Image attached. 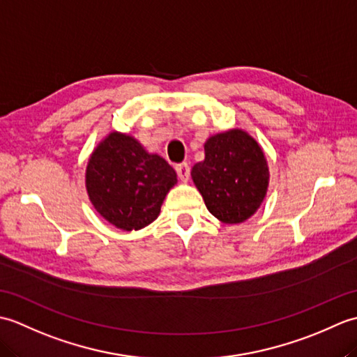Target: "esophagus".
Segmentation results:
<instances>
[{"label":"esophagus","mask_w":357,"mask_h":357,"mask_svg":"<svg viewBox=\"0 0 357 357\" xmlns=\"http://www.w3.org/2000/svg\"><path fill=\"white\" fill-rule=\"evenodd\" d=\"M174 169H176L179 179L184 181V183H187L188 176H190V165H188L187 162H183V164H178L176 167H174Z\"/></svg>","instance_id":"esophagus-1"}]
</instances>
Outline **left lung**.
I'll return each instance as SVG.
<instances>
[{"label":"left lung","instance_id":"left-lung-1","mask_svg":"<svg viewBox=\"0 0 357 357\" xmlns=\"http://www.w3.org/2000/svg\"><path fill=\"white\" fill-rule=\"evenodd\" d=\"M206 159L192 169L208 211L225 224H239L259 208L268 187L262 149L245 132L229 130L207 139Z\"/></svg>","mask_w":357,"mask_h":357}]
</instances>
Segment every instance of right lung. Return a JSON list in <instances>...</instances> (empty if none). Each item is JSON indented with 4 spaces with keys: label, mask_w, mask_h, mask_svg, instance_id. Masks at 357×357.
<instances>
[{
    "label": "right lung",
    "mask_w": 357,
    "mask_h": 357,
    "mask_svg": "<svg viewBox=\"0 0 357 357\" xmlns=\"http://www.w3.org/2000/svg\"><path fill=\"white\" fill-rule=\"evenodd\" d=\"M176 184L172 165L149 155L132 136L113 132L90 156L86 172L89 198L96 211L121 230L151 224Z\"/></svg>",
    "instance_id": "right-lung-1"
}]
</instances>
